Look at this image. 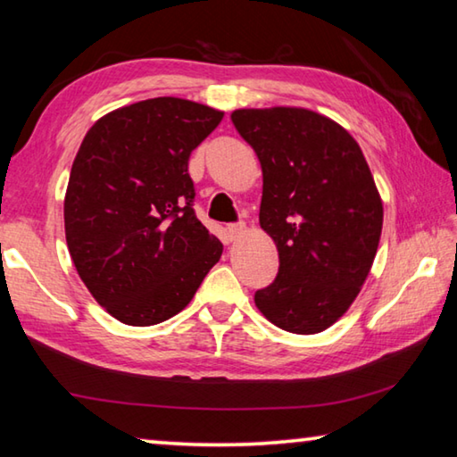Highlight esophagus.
Listing matches in <instances>:
<instances>
[{
  "label": "esophagus",
  "mask_w": 457,
  "mask_h": 457,
  "mask_svg": "<svg viewBox=\"0 0 457 457\" xmlns=\"http://www.w3.org/2000/svg\"><path fill=\"white\" fill-rule=\"evenodd\" d=\"M244 231H245V226H244L242 221H239V223H229V226H228V234H229L231 239H237L239 236L244 234Z\"/></svg>",
  "instance_id": "34e87169"
}]
</instances>
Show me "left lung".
<instances>
[{
  "label": "left lung",
  "mask_w": 457,
  "mask_h": 457,
  "mask_svg": "<svg viewBox=\"0 0 457 457\" xmlns=\"http://www.w3.org/2000/svg\"><path fill=\"white\" fill-rule=\"evenodd\" d=\"M231 122L256 151L260 226L278 247L276 280L253 294L278 328L316 335L343 316L365 284L383 204L357 141L306 108H239Z\"/></svg>",
  "instance_id": "8db88e82"
}]
</instances>
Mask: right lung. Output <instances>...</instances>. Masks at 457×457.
Instances as JSON below:
<instances>
[{"instance_id": "add662e5", "label": "right lung", "mask_w": 457, "mask_h": 457, "mask_svg": "<svg viewBox=\"0 0 457 457\" xmlns=\"http://www.w3.org/2000/svg\"><path fill=\"white\" fill-rule=\"evenodd\" d=\"M221 111L161 96L98 119L72 163L64 199L76 272L114 319L151 327L191 303L221 242L193 212L191 151Z\"/></svg>"}]
</instances>
